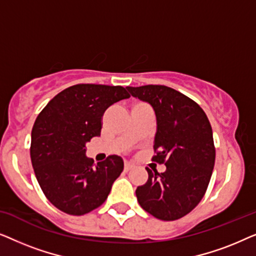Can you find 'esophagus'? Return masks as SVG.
Returning <instances> with one entry per match:
<instances>
[{
  "label": "esophagus",
  "mask_w": 256,
  "mask_h": 256,
  "mask_svg": "<svg viewBox=\"0 0 256 256\" xmlns=\"http://www.w3.org/2000/svg\"><path fill=\"white\" fill-rule=\"evenodd\" d=\"M124 169L126 172H128V171H130L132 169H134V166H132V163L126 162V163H124Z\"/></svg>",
  "instance_id": "1"
}]
</instances>
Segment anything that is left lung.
I'll use <instances>...</instances> for the list:
<instances>
[{
    "mask_svg": "<svg viewBox=\"0 0 256 256\" xmlns=\"http://www.w3.org/2000/svg\"><path fill=\"white\" fill-rule=\"evenodd\" d=\"M127 90L155 112L152 160L166 166L162 174L146 168L149 177L136 188L138 202L157 219L177 220L199 204L211 180L216 160L211 124L199 104L176 90L163 85Z\"/></svg>",
    "mask_w": 256,
    "mask_h": 256,
    "instance_id": "obj_1",
    "label": "left lung"
}]
</instances>
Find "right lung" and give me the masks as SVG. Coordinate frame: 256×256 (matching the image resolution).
I'll return each instance as SVG.
<instances>
[{
  "label": "right lung",
  "instance_id": "1",
  "mask_svg": "<svg viewBox=\"0 0 256 256\" xmlns=\"http://www.w3.org/2000/svg\"><path fill=\"white\" fill-rule=\"evenodd\" d=\"M128 98L121 86L79 84L57 94L37 116L31 163L44 194L60 211L82 216L107 199L124 160L113 155L93 164L86 143L100 136L107 108Z\"/></svg>",
  "mask_w": 256,
  "mask_h": 256
}]
</instances>
